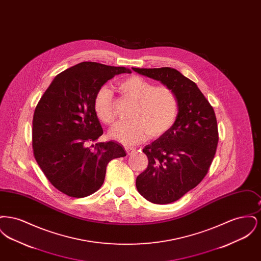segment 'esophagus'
<instances>
[{"label":"esophagus","mask_w":261,"mask_h":261,"mask_svg":"<svg viewBox=\"0 0 261 261\" xmlns=\"http://www.w3.org/2000/svg\"><path fill=\"white\" fill-rule=\"evenodd\" d=\"M125 150H126L127 154H128V155H130V154H133V153L136 151V149L131 148V147H125Z\"/></svg>","instance_id":"1"}]
</instances>
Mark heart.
<instances>
[{"mask_svg":"<svg viewBox=\"0 0 261 261\" xmlns=\"http://www.w3.org/2000/svg\"><path fill=\"white\" fill-rule=\"evenodd\" d=\"M118 87L129 98L136 100L131 121L120 122L110 131L112 140L126 146L143 142L149 134L158 138L166 133L174 124L179 102L173 90L168 86H154L141 76H131L121 80ZM94 111L105 124L115 120L112 91L102 86L94 98Z\"/></svg>","mask_w":261,"mask_h":261,"instance_id":"b5f03b06","label":"heart"}]
</instances>
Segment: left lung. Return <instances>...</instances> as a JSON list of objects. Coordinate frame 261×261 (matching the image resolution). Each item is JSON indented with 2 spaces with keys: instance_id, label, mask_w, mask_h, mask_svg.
<instances>
[{
  "instance_id": "obj_1",
  "label": "left lung",
  "mask_w": 261,
  "mask_h": 261,
  "mask_svg": "<svg viewBox=\"0 0 261 261\" xmlns=\"http://www.w3.org/2000/svg\"><path fill=\"white\" fill-rule=\"evenodd\" d=\"M132 69L171 88L179 102L172 127L143 149L149 164L136 179L137 190L145 199L170 203L198 186L208 172L219 140L216 116L197 84L178 70Z\"/></svg>"
}]
</instances>
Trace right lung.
<instances>
[{
    "mask_svg": "<svg viewBox=\"0 0 261 261\" xmlns=\"http://www.w3.org/2000/svg\"><path fill=\"white\" fill-rule=\"evenodd\" d=\"M126 67L83 62L57 75L38 102L33 115L34 158L50 184L72 198L98 191L107 165L125 156L124 149L110 141L88 145L103 131L94 111L99 88Z\"/></svg>",
    "mask_w": 261,
    "mask_h": 261,
    "instance_id": "right-lung-1",
    "label": "right lung"
}]
</instances>
